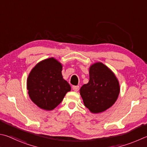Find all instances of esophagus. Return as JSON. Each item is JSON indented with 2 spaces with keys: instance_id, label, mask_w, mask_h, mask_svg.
Returning <instances> with one entry per match:
<instances>
[{
  "instance_id": "1",
  "label": "esophagus",
  "mask_w": 147,
  "mask_h": 147,
  "mask_svg": "<svg viewBox=\"0 0 147 147\" xmlns=\"http://www.w3.org/2000/svg\"><path fill=\"white\" fill-rule=\"evenodd\" d=\"M73 90L74 91L77 92L79 90V86H73Z\"/></svg>"
}]
</instances>
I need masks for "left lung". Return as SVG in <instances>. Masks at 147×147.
I'll return each mask as SVG.
<instances>
[{
  "label": "left lung",
  "mask_w": 147,
  "mask_h": 147,
  "mask_svg": "<svg viewBox=\"0 0 147 147\" xmlns=\"http://www.w3.org/2000/svg\"><path fill=\"white\" fill-rule=\"evenodd\" d=\"M120 87L118 78L107 66L96 62L89 67V81L80 93L90 113L98 114L111 107L118 99Z\"/></svg>",
  "instance_id": "obj_1"
}]
</instances>
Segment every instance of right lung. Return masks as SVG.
<instances>
[{
    "instance_id": "right-lung-1",
    "label": "right lung",
    "mask_w": 147,
    "mask_h": 147,
    "mask_svg": "<svg viewBox=\"0 0 147 147\" xmlns=\"http://www.w3.org/2000/svg\"><path fill=\"white\" fill-rule=\"evenodd\" d=\"M62 65L54 58L38 62L32 69L27 79L30 99L43 110L52 111L62 102L71 88L63 78Z\"/></svg>"
}]
</instances>
